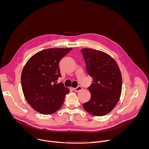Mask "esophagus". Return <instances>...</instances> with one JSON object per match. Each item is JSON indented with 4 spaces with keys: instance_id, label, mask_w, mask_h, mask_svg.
Wrapping results in <instances>:
<instances>
[{
    "instance_id": "34e87169",
    "label": "esophagus",
    "mask_w": 149,
    "mask_h": 149,
    "mask_svg": "<svg viewBox=\"0 0 149 149\" xmlns=\"http://www.w3.org/2000/svg\"><path fill=\"white\" fill-rule=\"evenodd\" d=\"M74 91L75 92H79V91H81L82 90V88L81 86H78L77 88H74Z\"/></svg>"
}]
</instances>
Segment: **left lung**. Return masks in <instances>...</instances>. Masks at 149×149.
<instances>
[{
    "mask_svg": "<svg viewBox=\"0 0 149 149\" xmlns=\"http://www.w3.org/2000/svg\"><path fill=\"white\" fill-rule=\"evenodd\" d=\"M88 74L93 78L88 88L89 101L83 104L93 116H102L110 113L117 104L122 90V76L116 61L104 52L91 48L81 50Z\"/></svg>",
    "mask_w": 149,
    "mask_h": 149,
    "instance_id": "1",
    "label": "left lung"
}]
</instances>
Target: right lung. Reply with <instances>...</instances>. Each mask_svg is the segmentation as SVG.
<instances>
[{"label":"right lung","instance_id":"right-lung-1","mask_svg":"<svg viewBox=\"0 0 149 149\" xmlns=\"http://www.w3.org/2000/svg\"><path fill=\"white\" fill-rule=\"evenodd\" d=\"M72 49L40 51L29 59L23 68L21 84L24 97L32 108L40 114L49 115L58 110L70 92L62 83H56L61 76L59 63Z\"/></svg>","mask_w":149,"mask_h":149}]
</instances>
